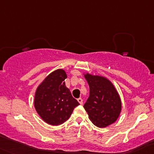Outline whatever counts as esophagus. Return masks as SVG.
Instances as JSON below:
<instances>
[{
	"mask_svg": "<svg viewBox=\"0 0 154 154\" xmlns=\"http://www.w3.org/2000/svg\"><path fill=\"white\" fill-rule=\"evenodd\" d=\"M77 100H78V102L79 103H80V104H83V99L81 98V97H80V98H78L77 99Z\"/></svg>",
	"mask_w": 154,
	"mask_h": 154,
	"instance_id": "34e87169",
	"label": "esophagus"
}]
</instances>
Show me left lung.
I'll return each mask as SVG.
<instances>
[{
	"label": "left lung",
	"instance_id": "obj_1",
	"mask_svg": "<svg viewBox=\"0 0 154 154\" xmlns=\"http://www.w3.org/2000/svg\"><path fill=\"white\" fill-rule=\"evenodd\" d=\"M89 86V97L84 109L89 119L98 127L114 123L122 111V101L112 83L106 78L89 74L84 75Z\"/></svg>",
	"mask_w": 154,
	"mask_h": 154
}]
</instances>
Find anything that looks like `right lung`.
I'll return each instance as SVG.
<instances>
[{
	"mask_svg": "<svg viewBox=\"0 0 154 154\" xmlns=\"http://www.w3.org/2000/svg\"><path fill=\"white\" fill-rule=\"evenodd\" d=\"M67 74L58 69L51 73L37 88L34 106L40 117L51 125H60L69 119L80 103L66 86Z\"/></svg>",
	"mask_w": 154,
	"mask_h": 154,
	"instance_id": "1",
	"label": "right lung"
}]
</instances>
